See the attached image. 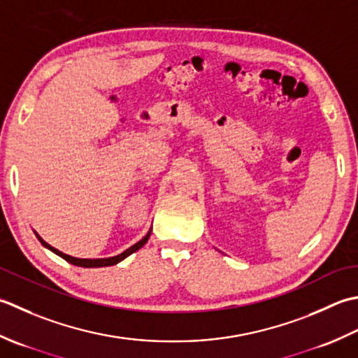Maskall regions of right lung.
I'll return each mask as SVG.
<instances>
[{
	"label": "right lung",
	"instance_id": "add662e5",
	"mask_svg": "<svg viewBox=\"0 0 358 358\" xmlns=\"http://www.w3.org/2000/svg\"><path fill=\"white\" fill-rule=\"evenodd\" d=\"M35 233V236L38 238V241L40 243L46 247V249H49L50 252H54L55 255H58V257L60 258H63L64 261H68V262H71V264H74V266H78V267H108V266H114V264H117V262H120V261H123L127 257H129L131 253H134V252H137L138 249H142V247L147 244V241L150 239V235H151V230L147 233V235H145L141 241H138V243H136L134 245H131L129 249H127L125 252H122L120 255H115V257H109V258H97V259H86V258H76V257H71V255H66V253H63V252H60V250H57V249H54L52 245H49L46 241H43L41 238H40V235L36 231H34Z\"/></svg>",
	"mask_w": 358,
	"mask_h": 358
}]
</instances>
